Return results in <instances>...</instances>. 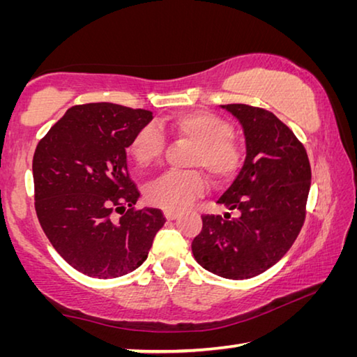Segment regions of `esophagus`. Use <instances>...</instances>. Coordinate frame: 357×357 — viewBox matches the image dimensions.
I'll use <instances>...</instances> for the list:
<instances>
[{"label":"esophagus","instance_id":"34e87169","mask_svg":"<svg viewBox=\"0 0 357 357\" xmlns=\"http://www.w3.org/2000/svg\"><path fill=\"white\" fill-rule=\"evenodd\" d=\"M164 214H165V217H167V220H174V219H176V217L179 215V214L176 213V211H170V209H165Z\"/></svg>","mask_w":357,"mask_h":357}]
</instances>
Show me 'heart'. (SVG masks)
<instances>
[{
  "mask_svg": "<svg viewBox=\"0 0 357 357\" xmlns=\"http://www.w3.org/2000/svg\"><path fill=\"white\" fill-rule=\"evenodd\" d=\"M164 128L176 140L193 144L187 165L204 168L215 183H228L244 164L243 148L233 138V126L219 114L184 112L172 116ZM165 146V137L149 124L137 132L129 153L137 165L149 167L160 160ZM204 187L206 179L200 170L167 172L148 185L146 198L154 206L181 211L203 195Z\"/></svg>",
  "mask_w": 357,
  "mask_h": 357,
  "instance_id": "1",
  "label": "heart"
}]
</instances>
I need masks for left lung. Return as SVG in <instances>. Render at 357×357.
<instances>
[{
  "label": "left lung",
  "instance_id": "8db88e82",
  "mask_svg": "<svg viewBox=\"0 0 357 357\" xmlns=\"http://www.w3.org/2000/svg\"><path fill=\"white\" fill-rule=\"evenodd\" d=\"M222 107L245 135L243 170L217 202L238 215L203 214L192 253L209 273L243 280L274 266L298 238L312 170L304 144L274 113L245 104Z\"/></svg>",
  "mask_w": 357,
  "mask_h": 357
}]
</instances>
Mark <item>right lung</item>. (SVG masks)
I'll use <instances>...</instances> for the list:
<instances>
[{"instance_id":"right-lung-1","label":"right lung","mask_w":357,"mask_h":357,"mask_svg":"<svg viewBox=\"0 0 357 357\" xmlns=\"http://www.w3.org/2000/svg\"><path fill=\"white\" fill-rule=\"evenodd\" d=\"M151 119L153 112L143 108L74 105L36 146V214L55 250L84 275L114 279L132 273L164 227L160 209L135 208L140 192L126 154Z\"/></svg>"}]
</instances>
